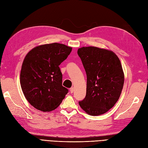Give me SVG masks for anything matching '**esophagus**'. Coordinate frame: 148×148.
<instances>
[{
    "label": "esophagus",
    "mask_w": 148,
    "mask_h": 148,
    "mask_svg": "<svg viewBox=\"0 0 148 148\" xmlns=\"http://www.w3.org/2000/svg\"><path fill=\"white\" fill-rule=\"evenodd\" d=\"M70 93H73V92H74V88H73V87H71V88H70Z\"/></svg>",
    "instance_id": "obj_1"
}]
</instances>
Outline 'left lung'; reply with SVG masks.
Instances as JSON below:
<instances>
[{"label": "left lung", "instance_id": "8db88e82", "mask_svg": "<svg viewBox=\"0 0 148 148\" xmlns=\"http://www.w3.org/2000/svg\"><path fill=\"white\" fill-rule=\"evenodd\" d=\"M86 74V92L79 105L91 116L110 110L121 95L124 76L120 60L111 51L89 46L78 49Z\"/></svg>", "mask_w": 148, "mask_h": 148}]
</instances>
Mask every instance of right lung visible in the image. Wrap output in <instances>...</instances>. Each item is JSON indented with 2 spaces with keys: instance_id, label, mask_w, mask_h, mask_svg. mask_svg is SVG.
Instances as JSON below:
<instances>
[{
  "instance_id": "obj_1",
  "label": "right lung",
  "mask_w": 148,
  "mask_h": 148,
  "mask_svg": "<svg viewBox=\"0 0 148 148\" xmlns=\"http://www.w3.org/2000/svg\"><path fill=\"white\" fill-rule=\"evenodd\" d=\"M72 48L60 43L39 46L25 57L20 74L24 95L32 106L42 112L58 107L68 90L62 85L60 64Z\"/></svg>"
}]
</instances>
